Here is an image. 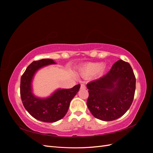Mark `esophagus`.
I'll return each instance as SVG.
<instances>
[{
    "mask_svg": "<svg viewBox=\"0 0 153 153\" xmlns=\"http://www.w3.org/2000/svg\"><path fill=\"white\" fill-rule=\"evenodd\" d=\"M80 89H86V86L84 84H81Z\"/></svg>",
    "mask_w": 153,
    "mask_h": 153,
    "instance_id": "34e87169",
    "label": "esophagus"
}]
</instances>
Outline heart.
I'll return each instance as SVG.
<instances>
[{"label":"heart","instance_id":"obj_1","mask_svg":"<svg viewBox=\"0 0 153 153\" xmlns=\"http://www.w3.org/2000/svg\"><path fill=\"white\" fill-rule=\"evenodd\" d=\"M106 69L105 64L100 62H90L87 63L82 66L79 69V73L82 76L91 77L98 74L100 75H103Z\"/></svg>","mask_w":153,"mask_h":153}]
</instances>
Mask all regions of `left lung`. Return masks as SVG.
Segmentation results:
<instances>
[{
    "label": "left lung",
    "mask_w": 153,
    "mask_h": 153,
    "mask_svg": "<svg viewBox=\"0 0 153 153\" xmlns=\"http://www.w3.org/2000/svg\"><path fill=\"white\" fill-rule=\"evenodd\" d=\"M135 85L130 64L119 60L106 75L87 84V107L94 117L101 121H110L121 117L133 102Z\"/></svg>",
    "instance_id": "left-lung-1"
}]
</instances>
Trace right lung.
<instances>
[{
    "label": "right lung",
    "mask_w": 153,
    "mask_h": 153,
    "mask_svg": "<svg viewBox=\"0 0 153 153\" xmlns=\"http://www.w3.org/2000/svg\"><path fill=\"white\" fill-rule=\"evenodd\" d=\"M53 60L44 59L32 62L21 77L20 96L25 108L32 117L45 123H54L66 114L71 100L80 89L78 84L71 89H58L47 98H39L33 94L32 81L39 69L51 64Z\"/></svg>",
    "instance_id": "1"
}]
</instances>
